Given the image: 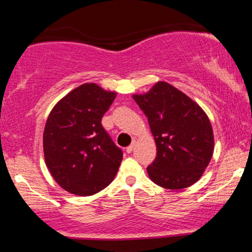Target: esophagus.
Segmentation results:
<instances>
[{
  "instance_id": "obj_1",
  "label": "esophagus",
  "mask_w": 252,
  "mask_h": 252,
  "mask_svg": "<svg viewBox=\"0 0 252 252\" xmlns=\"http://www.w3.org/2000/svg\"><path fill=\"white\" fill-rule=\"evenodd\" d=\"M135 147H136V141L134 140V141H132V142H131V144H130V146H129V147H126V153H128V154H130V153H131V152H132V150H134V148H135Z\"/></svg>"
}]
</instances>
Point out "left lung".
<instances>
[{
	"instance_id": "obj_1",
	"label": "left lung",
	"mask_w": 252,
	"mask_h": 252,
	"mask_svg": "<svg viewBox=\"0 0 252 252\" xmlns=\"http://www.w3.org/2000/svg\"><path fill=\"white\" fill-rule=\"evenodd\" d=\"M135 102L148 118L156 143L147 167L150 180L167 189L189 187L200 179L213 154V131L204 110L168 83L158 82Z\"/></svg>"
}]
</instances>
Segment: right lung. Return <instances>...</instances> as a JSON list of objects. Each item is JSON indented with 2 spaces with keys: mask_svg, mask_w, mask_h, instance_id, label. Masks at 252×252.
I'll return each instance as SVG.
<instances>
[{
  "mask_svg": "<svg viewBox=\"0 0 252 252\" xmlns=\"http://www.w3.org/2000/svg\"><path fill=\"white\" fill-rule=\"evenodd\" d=\"M116 94L94 83L78 86L52 109L43 154L52 176L76 195H92L114 180L123 153L102 126Z\"/></svg>",
  "mask_w": 252,
  "mask_h": 252,
  "instance_id": "obj_1",
  "label": "right lung"
}]
</instances>
